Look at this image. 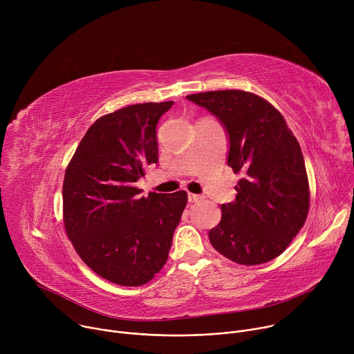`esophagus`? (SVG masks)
I'll return each mask as SVG.
<instances>
[{
	"label": "esophagus",
	"mask_w": 354,
	"mask_h": 354,
	"mask_svg": "<svg viewBox=\"0 0 354 354\" xmlns=\"http://www.w3.org/2000/svg\"><path fill=\"white\" fill-rule=\"evenodd\" d=\"M187 198H189L190 203H197V201L203 200V196H200V194H194V193H189V194H187Z\"/></svg>",
	"instance_id": "1"
}]
</instances>
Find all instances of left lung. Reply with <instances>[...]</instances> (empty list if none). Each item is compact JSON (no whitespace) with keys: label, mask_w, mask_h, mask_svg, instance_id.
I'll return each instance as SVG.
<instances>
[{"label":"left lung","mask_w":354,"mask_h":354,"mask_svg":"<svg viewBox=\"0 0 354 354\" xmlns=\"http://www.w3.org/2000/svg\"><path fill=\"white\" fill-rule=\"evenodd\" d=\"M213 113L228 134V167L242 174L236 197L221 206L209 238L239 265L277 258L304 225L310 186L301 147L281 113L263 97L236 89L186 96Z\"/></svg>","instance_id":"obj_1"}]
</instances>
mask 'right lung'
<instances>
[{
    "label": "right lung",
    "instance_id": "right-lung-1",
    "mask_svg": "<svg viewBox=\"0 0 354 354\" xmlns=\"http://www.w3.org/2000/svg\"><path fill=\"white\" fill-rule=\"evenodd\" d=\"M174 105H131L99 118L85 133L63 183L66 232L96 274L141 286L165 265L187 193L141 190L134 183L158 162L157 123Z\"/></svg>",
    "mask_w": 354,
    "mask_h": 354
}]
</instances>
